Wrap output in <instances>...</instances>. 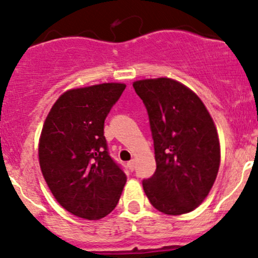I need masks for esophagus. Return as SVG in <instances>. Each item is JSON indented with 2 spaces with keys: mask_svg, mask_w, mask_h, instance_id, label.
I'll return each mask as SVG.
<instances>
[{
  "mask_svg": "<svg viewBox=\"0 0 258 258\" xmlns=\"http://www.w3.org/2000/svg\"><path fill=\"white\" fill-rule=\"evenodd\" d=\"M128 167H129L132 170L134 169V168H135V161L132 160L130 162H128Z\"/></svg>",
  "mask_w": 258,
  "mask_h": 258,
  "instance_id": "obj_1",
  "label": "esophagus"
}]
</instances>
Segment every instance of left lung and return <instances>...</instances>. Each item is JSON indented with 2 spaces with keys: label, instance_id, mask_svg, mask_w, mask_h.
I'll return each instance as SVG.
<instances>
[{
  "label": "left lung",
  "instance_id": "obj_1",
  "mask_svg": "<svg viewBox=\"0 0 258 258\" xmlns=\"http://www.w3.org/2000/svg\"><path fill=\"white\" fill-rule=\"evenodd\" d=\"M133 86L149 113L157 166L143 181L144 191L164 215L191 212L218 174L221 145L215 121L201 98L180 82L155 78Z\"/></svg>",
  "mask_w": 258,
  "mask_h": 258
}]
</instances>
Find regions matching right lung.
I'll return each instance as SVG.
<instances>
[{
    "instance_id": "right-lung-1",
    "label": "right lung",
    "mask_w": 258,
    "mask_h": 258,
    "mask_svg": "<svg viewBox=\"0 0 258 258\" xmlns=\"http://www.w3.org/2000/svg\"><path fill=\"white\" fill-rule=\"evenodd\" d=\"M103 83L63 92L43 123L39 163L48 189L64 210L96 221L119 201L126 175L107 152L103 124L125 89Z\"/></svg>"
}]
</instances>
